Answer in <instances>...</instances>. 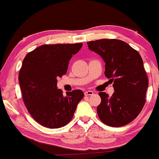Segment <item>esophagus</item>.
<instances>
[{"mask_svg":"<svg viewBox=\"0 0 159 159\" xmlns=\"http://www.w3.org/2000/svg\"><path fill=\"white\" fill-rule=\"evenodd\" d=\"M93 94V92L91 90H88V91H86V92L84 93V95L85 96H91Z\"/></svg>","mask_w":159,"mask_h":159,"instance_id":"1","label":"esophagus"}]
</instances>
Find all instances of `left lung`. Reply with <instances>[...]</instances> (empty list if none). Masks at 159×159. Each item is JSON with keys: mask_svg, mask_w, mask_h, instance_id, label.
<instances>
[{"mask_svg": "<svg viewBox=\"0 0 159 159\" xmlns=\"http://www.w3.org/2000/svg\"><path fill=\"white\" fill-rule=\"evenodd\" d=\"M87 45L105 62L104 74L114 89L111 97L99 93V118L108 126H125L138 117L145 103L148 80L142 59L138 51L118 39H99Z\"/></svg>", "mask_w": 159, "mask_h": 159, "instance_id": "obj_1", "label": "left lung"}]
</instances>
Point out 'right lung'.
I'll return each instance as SVG.
<instances>
[{
  "label": "right lung",
  "mask_w": 159,
  "mask_h": 159,
  "mask_svg": "<svg viewBox=\"0 0 159 159\" xmlns=\"http://www.w3.org/2000/svg\"><path fill=\"white\" fill-rule=\"evenodd\" d=\"M82 43L44 45L30 52L18 75L22 98L34 120L48 128H59L73 118L83 92L74 89L63 96L57 78L67 72L70 60Z\"/></svg>",
  "instance_id": "add662e5"
}]
</instances>
